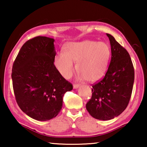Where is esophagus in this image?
I'll use <instances>...</instances> for the list:
<instances>
[{"mask_svg":"<svg viewBox=\"0 0 147 147\" xmlns=\"http://www.w3.org/2000/svg\"><path fill=\"white\" fill-rule=\"evenodd\" d=\"M73 87H74V89H78V88L80 87V85L79 84H74Z\"/></svg>","mask_w":147,"mask_h":147,"instance_id":"34e87169","label":"esophagus"}]
</instances>
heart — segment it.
Listing matches in <instances>:
<instances>
[{
    "label": "heart",
    "mask_w": 147,
    "mask_h": 147,
    "mask_svg": "<svg viewBox=\"0 0 147 147\" xmlns=\"http://www.w3.org/2000/svg\"><path fill=\"white\" fill-rule=\"evenodd\" d=\"M111 55L109 45L105 42L84 40L69 42L63 52H57L54 63L60 74L69 79L75 70L80 73L81 80L89 82L99 81L105 76Z\"/></svg>",
    "instance_id": "obj_1"
}]
</instances>
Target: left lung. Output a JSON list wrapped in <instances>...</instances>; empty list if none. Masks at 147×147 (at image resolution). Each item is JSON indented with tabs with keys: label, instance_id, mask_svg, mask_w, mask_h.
I'll return each instance as SVG.
<instances>
[{
	"label": "left lung",
	"instance_id": "8db88e82",
	"mask_svg": "<svg viewBox=\"0 0 147 147\" xmlns=\"http://www.w3.org/2000/svg\"><path fill=\"white\" fill-rule=\"evenodd\" d=\"M111 46V61L101 81L92 86V96L86 109L96 119L109 120L127 107L131 96L134 71L129 53L113 36L106 33Z\"/></svg>",
	"mask_w": 147,
	"mask_h": 147
}]
</instances>
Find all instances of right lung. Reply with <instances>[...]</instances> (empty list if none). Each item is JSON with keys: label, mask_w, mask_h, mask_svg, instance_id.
Returning a JSON list of instances; mask_svg holds the SVG:
<instances>
[{"label": "right lung", "mask_w": 147, "mask_h": 147, "mask_svg": "<svg viewBox=\"0 0 147 147\" xmlns=\"http://www.w3.org/2000/svg\"><path fill=\"white\" fill-rule=\"evenodd\" d=\"M55 39L36 37L20 49L12 69L16 101L22 111L33 119L47 121L62 108L63 96L73 86L54 65Z\"/></svg>", "instance_id": "add662e5"}]
</instances>
